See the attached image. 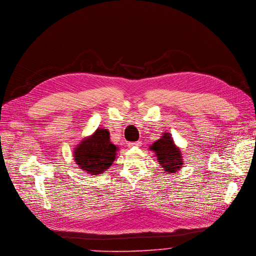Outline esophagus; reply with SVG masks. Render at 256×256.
<instances>
[{
	"label": "esophagus",
	"instance_id": "obj_1",
	"mask_svg": "<svg viewBox=\"0 0 256 256\" xmlns=\"http://www.w3.org/2000/svg\"><path fill=\"white\" fill-rule=\"evenodd\" d=\"M141 144L142 143L140 141H136V142H130L128 146V148H139Z\"/></svg>",
	"mask_w": 256,
	"mask_h": 256
}]
</instances>
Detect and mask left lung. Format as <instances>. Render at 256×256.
Here are the masks:
<instances>
[{
  "mask_svg": "<svg viewBox=\"0 0 256 256\" xmlns=\"http://www.w3.org/2000/svg\"><path fill=\"white\" fill-rule=\"evenodd\" d=\"M157 157V160L164 172L174 174L183 168L184 161L180 148H178L168 132H164L162 137L150 146Z\"/></svg>",
  "mask_w": 256,
  "mask_h": 256,
  "instance_id": "obj_1",
  "label": "left lung"
}]
</instances>
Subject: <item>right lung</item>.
Instances as JSON below:
<instances>
[{"label":"right lung","instance_id":"add662e5","mask_svg":"<svg viewBox=\"0 0 256 256\" xmlns=\"http://www.w3.org/2000/svg\"><path fill=\"white\" fill-rule=\"evenodd\" d=\"M117 150L118 146L110 141V132L98 128L74 148L73 157L80 170L90 176H96L104 174L112 166Z\"/></svg>","mask_w":256,"mask_h":256}]
</instances>
